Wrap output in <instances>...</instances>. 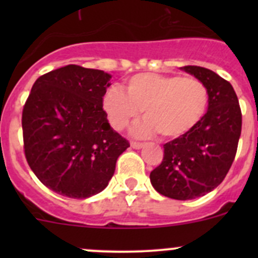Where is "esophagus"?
<instances>
[{
  "label": "esophagus",
  "mask_w": 258,
  "mask_h": 258,
  "mask_svg": "<svg viewBox=\"0 0 258 258\" xmlns=\"http://www.w3.org/2000/svg\"><path fill=\"white\" fill-rule=\"evenodd\" d=\"M131 147H132V148H136V150H139V148L144 147V144H142V142L131 141Z\"/></svg>",
  "instance_id": "1"
}]
</instances>
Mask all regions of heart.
Here are the masks:
<instances>
[{"instance_id":"1","label":"heart","mask_w":258,"mask_h":258,"mask_svg":"<svg viewBox=\"0 0 258 258\" xmlns=\"http://www.w3.org/2000/svg\"><path fill=\"white\" fill-rule=\"evenodd\" d=\"M209 88L194 76L137 74L124 83V92L112 87L102 98L108 122L117 131L140 116L134 134L173 140L186 136L201 122L209 107Z\"/></svg>"}]
</instances>
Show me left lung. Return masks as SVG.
<instances>
[{
    "mask_svg": "<svg viewBox=\"0 0 258 258\" xmlns=\"http://www.w3.org/2000/svg\"><path fill=\"white\" fill-rule=\"evenodd\" d=\"M182 70L209 88V110L189 134L163 145V160L150 179L158 194L186 201L205 196L225 179L237 152L242 113L228 81L205 67Z\"/></svg>",
    "mask_w": 258,
    "mask_h": 258,
    "instance_id": "obj_1",
    "label": "left lung"
}]
</instances>
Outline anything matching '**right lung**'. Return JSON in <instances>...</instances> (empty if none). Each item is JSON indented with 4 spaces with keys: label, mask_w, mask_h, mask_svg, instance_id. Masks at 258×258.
I'll use <instances>...</instances> for the list:
<instances>
[{
    "label": "right lung",
    "mask_w": 258,
    "mask_h": 258,
    "mask_svg": "<svg viewBox=\"0 0 258 258\" xmlns=\"http://www.w3.org/2000/svg\"><path fill=\"white\" fill-rule=\"evenodd\" d=\"M110 79L69 64L33 83L22 111L23 151L36 177L56 194L87 199L101 192L130 147L102 108Z\"/></svg>",
    "instance_id": "obj_1"
}]
</instances>
